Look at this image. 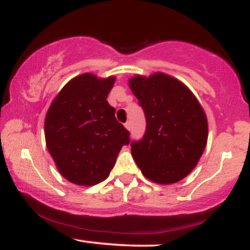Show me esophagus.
I'll return each mask as SVG.
<instances>
[{"instance_id":"34e87169","label":"esophagus","mask_w":250,"mask_h":250,"mask_svg":"<svg viewBox=\"0 0 250 250\" xmlns=\"http://www.w3.org/2000/svg\"><path fill=\"white\" fill-rule=\"evenodd\" d=\"M125 128H127V129H128V130H130V129H131V122H130V121L125 122Z\"/></svg>"}]
</instances>
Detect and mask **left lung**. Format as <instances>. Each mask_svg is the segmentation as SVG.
<instances>
[{
    "label": "left lung",
    "instance_id": "left-lung-1",
    "mask_svg": "<svg viewBox=\"0 0 250 250\" xmlns=\"http://www.w3.org/2000/svg\"><path fill=\"white\" fill-rule=\"evenodd\" d=\"M129 87L146 116V131L131 141V155L142 174L169 185L182 180L199 162L207 145L208 123L196 97L166 74L135 76Z\"/></svg>",
    "mask_w": 250,
    "mask_h": 250
}]
</instances>
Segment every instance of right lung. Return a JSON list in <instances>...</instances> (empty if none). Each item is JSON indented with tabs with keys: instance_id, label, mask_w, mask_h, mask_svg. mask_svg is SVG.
Instances as JSON below:
<instances>
[{
	"instance_id": "1",
	"label": "right lung",
	"mask_w": 250,
	"mask_h": 250,
	"mask_svg": "<svg viewBox=\"0 0 250 250\" xmlns=\"http://www.w3.org/2000/svg\"><path fill=\"white\" fill-rule=\"evenodd\" d=\"M115 77L82 74L51 103L44 122L45 142L57 169L70 182L93 186L105 180L130 133L107 101Z\"/></svg>"
}]
</instances>
